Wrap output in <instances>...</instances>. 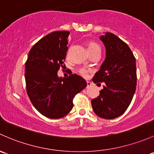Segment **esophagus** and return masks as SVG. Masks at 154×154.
<instances>
[{"mask_svg":"<svg viewBox=\"0 0 154 154\" xmlns=\"http://www.w3.org/2000/svg\"><path fill=\"white\" fill-rule=\"evenodd\" d=\"M91 85H92V83L91 82H89V81H87V87H90V86H91Z\"/></svg>","mask_w":154,"mask_h":154,"instance_id":"1","label":"esophagus"}]
</instances>
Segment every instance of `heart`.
I'll use <instances>...</instances> for the list:
<instances>
[{
	"instance_id": "b5f03b06",
	"label": "heart",
	"mask_w": 154,
	"mask_h": 154,
	"mask_svg": "<svg viewBox=\"0 0 154 154\" xmlns=\"http://www.w3.org/2000/svg\"><path fill=\"white\" fill-rule=\"evenodd\" d=\"M100 50V46L96 43H94V42H91L88 44V51H91V50ZM89 71L88 69H85V68H81V69L79 70L80 74H82L84 77H87L88 75V73Z\"/></svg>"
}]
</instances>
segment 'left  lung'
I'll return each mask as SVG.
<instances>
[{
    "mask_svg": "<svg viewBox=\"0 0 154 154\" xmlns=\"http://www.w3.org/2000/svg\"><path fill=\"white\" fill-rule=\"evenodd\" d=\"M100 39L106 47V58L93 82H104V85L100 95L91 100V106L98 116L112 119L127 110L135 93L136 59L129 46L116 35L106 32Z\"/></svg>",
    "mask_w": 154,
    "mask_h": 154,
    "instance_id": "8db88e82",
    "label": "left lung"
}]
</instances>
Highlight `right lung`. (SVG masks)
Wrapping results in <instances>:
<instances>
[{
	"mask_svg": "<svg viewBox=\"0 0 154 154\" xmlns=\"http://www.w3.org/2000/svg\"><path fill=\"white\" fill-rule=\"evenodd\" d=\"M69 33L57 31L40 39L31 48L25 64L27 94L34 107L50 119L67 115L73 108V98L87 85L76 74L57 75L66 56Z\"/></svg>",
	"mask_w": 154,
	"mask_h": 154,
	"instance_id": "obj_1",
	"label": "right lung"
}]
</instances>
